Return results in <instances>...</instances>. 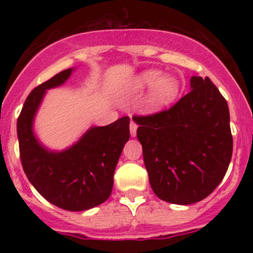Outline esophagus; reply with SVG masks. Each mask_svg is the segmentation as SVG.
Masks as SVG:
<instances>
[{
    "label": "esophagus",
    "mask_w": 253,
    "mask_h": 253,
    "mask_svg": "<svg viewBox=\"0 0 253 253\" xmlns=\"http://www.w3.org/2000/svg\"><path fill=\"white\" fill-rule=\"evenodd\" d=\"M137 128H138V125H137V123H135V120L131 119L130 125H129V129H130L131 137H135V135H137Z\"/></svg>",
    "instance_id": "obj_1"
}]
</instances>
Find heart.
I'll list each match as a JSON object with an SVG mask.
<instances>
[{"mask_svg": "<svg viewBox=\"0 0 253 253\" xmlns=\"http://www.w3.org/2000/svg\"><path fill=\"white\" fill-rule=\"evenodd\" d=\"M151 88L148 96V105L151 107H162L171 104L177 97L180 84L173 77H162L160 71H146L138 76L133 82L135 91H143Z\"/></svg>", "mask_w": 253, "mask_h": 253, "instance_id": "b5f03b06", "label": "heart"}]
</instances>
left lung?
I'll return each instance as SVG.
<instances>
[{
    "instance_id": "obj_1",
    "label": "left lung",
    "mask_w": 253,
    "mask_h": 253,
    "mask_svg": "<svg viewBox=\"0 0 253 253\" xmlns=\"http://www.w3.org/2000/svg\"><path fill=\"white\" fill-rule=\"evenodd\" d=\"M191 91L169 109L134 115L154 194L189 205L213 193L233 151L229 109L209 77L193 76Z\"/></svg>"
}]
</instances>
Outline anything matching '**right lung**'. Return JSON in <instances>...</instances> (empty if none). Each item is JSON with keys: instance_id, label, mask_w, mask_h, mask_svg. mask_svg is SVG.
<instances>
[{"instance_id": "right-lung-1", "label": "right lung", "mask_w": 253, "mask_h": 253, "mask_svg": "<svg viewBox=\"0 0 253 253\" xmlns=\"http://www.w3.org/2000/svg\"><path fill=\"white\" fill-rule=\"evenodd\" d=\"M72 69H64L29 93L17 118L20 160L26 177L49 203L71 211L91 209L111 194L114 171L128 142L129 116L106 126H95L64 152H49L33 134V119L45 90L63 84Z\"/></svg>"}]
</instances>
